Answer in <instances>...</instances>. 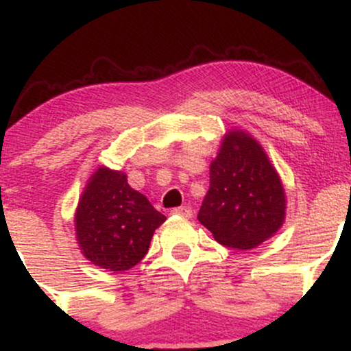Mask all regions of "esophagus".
I'll return each instance as SVG.
<instances>
[{"instance_id": "1", "label": "esophagus", "mask_w": 351, "mask_h": 351, "mask_svg": "<svg viewBox=\"0 0 351 351\" xmlns=\"http://www.w3.org/2000/svg\"><path fill=\"white\" fill-rule=\"evenodd\" d=\"M171 215H176V216H181V217H191L193 211L189 206H178V208H173L171 209Z\"/></svg>"}]
</instances>
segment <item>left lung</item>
Segmentation results:
<instances>
[{
  "instance_id": "8db88e82",
  "label": "left lung",
  "mask_w": 351,
  "mask_h": 351,
  "mask_svg": "<svg viewBox=\"0 0 351 351\" xmlns=\"http://www.w3.org/2000/svg\"><path fill=\"white\" fill-rule=\"evenodd\" d=\"M285 209L284 184L263 145L239 128L226 132L209 165L199 223L217 243L247 251L279 231Z\"/></svg>"
}]
</instances>
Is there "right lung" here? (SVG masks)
Masks as SVG:
<instances>
[{
  "label": "right lung",
  "mask_w": 351,
  "mask_h": 351,
  "mask_svg": "<svg viewBox=\"0 0 351 351\" xmlns=\"http://www.w3.org/2000/svg\"><path fill=\"white\" fill-rule=\"evenodd\" d=\"M165 221L147 196L127 183L123 171L99 167L75 208V239L92 264L123 272L143 259L153 232Z\"/></svg>",
  "instance_id": "obj_1"
}]
</instances>
